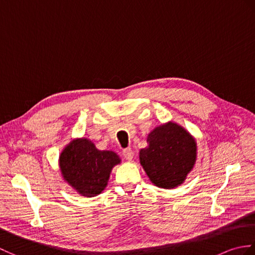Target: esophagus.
<instances>
[{
  "label": "esophagus",
  "mask_w": 255,
  "mask_h": 255,
  "mask_svg": "<svg viewBox=\"0 0 255 255\" xmlns=\"http://www.w3.org/2000/svg\"><path fill=\"white\" fill-rule=\"evenodd\" d=\"M123 155H124V158L126 159V160L131 161V160L133 159V151H132L130 148L125 149V150L123 151Z\"/></svg>",
  "instance_id": "obj_1"
}]
</instances>
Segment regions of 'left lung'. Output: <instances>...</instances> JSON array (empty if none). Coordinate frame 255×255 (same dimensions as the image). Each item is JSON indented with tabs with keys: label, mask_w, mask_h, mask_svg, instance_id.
I'll list each match as a JSON object with an SVG mask.
<instances>
[{
	"label": "left lung",
	"mask_w": 255,
	"mask_h": 255,
	"mask_svg": "<svg viewBox=\"0 0 255 255\" xmlns=\"http://www.w3.org/2000/svg\"><path fill=\"white\" fill-rule=\"evenodd\" d=\"M147 142L139 160L151 183L165 189L180 186L196 162V140L178 124L167 122L148 134Z\"/></svg>",
	"instance_id": "left-lung-1"
}]
</instances>
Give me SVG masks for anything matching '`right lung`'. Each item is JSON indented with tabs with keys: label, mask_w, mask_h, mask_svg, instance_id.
<instances>
[{
	"label": "right lung",
	"mask_w": 255,
	"mask_h": 255,
	"mask_svg": "<svg viewBox=\"0 0 255 255\" xmlns=\"http://www.w3.org/2000/svg\"><path fill=\"white\" fill-rule=\"evenodd\" d=\"M121 162L116 152L99 150L88 138L73 139L59 156L63 180L84 197L104 191L113 167Z\"/></svg>",
	"instance_id": "add662e5"
}]
</instances>
